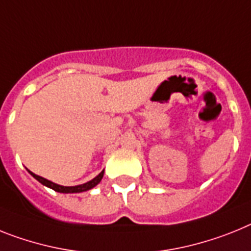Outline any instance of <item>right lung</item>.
I'll list each match as a JSON object with an SVG mask.
<instances>
[{"label":"right lung","instance_id":"add662e5","mask_svg":"<svg viewBox=\"0 0 251 251\" xmlns=\"http://www.w3.org/2000/svg\"><path fill=\"white\" fill-rule=\"evenodd\" d=\"M27 171H29V174L31 175V176L35 177L36 180L39 181V183H42L43 185H46V187L50 188V189L55 190V192L66 193V194H67V193H82V192H86V190L93 189L94 187H96V185H98V184L101 181L102 176H104V170H102L101 173L98 175V176H95L93 180L87 181V183L80 184V185H75V187H63V185H59V184H55V183H53V181L48 180V179H46V177L34 174V173H31L30 170H27Z\"/></svg>","mask_w":251,"mask_h":251}]
</instances>
